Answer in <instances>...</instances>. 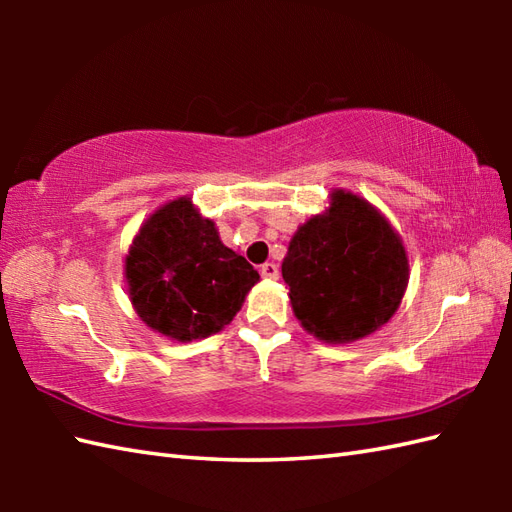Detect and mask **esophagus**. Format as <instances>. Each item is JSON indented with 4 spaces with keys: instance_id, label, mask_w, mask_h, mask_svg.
Wrapping results in <instances>:
<instances>
[{
    "instance_id": "obj_1",
    "label": "esophagus",
    "mask_w": 512,
    "mask_h": 512,
    "mask_svg": "<svg viewBox=\"0 0 512 512\" xmlns=\"http://www.w3.org/2000/svg\"><path fill=\"white\" fill-rule=\"evenodd\" d=\"M262 277H266V279H279V266L273 264V262H266L262 266Z\"/></svg>"
}]
</instances>
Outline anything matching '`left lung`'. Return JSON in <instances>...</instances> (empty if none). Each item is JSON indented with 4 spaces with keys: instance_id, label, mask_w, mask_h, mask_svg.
Listing matches in <instances>:
<instances>
[{
    "instance_id": "1",
    "label": "left lung",
    "mask_w": 512,
    "mask_h": 512,
    "mask_svg": "<svg viewBox=\"0 0 512 512\" xmlns=\"http://www.w3.org/2000/svg\"><path fill=\"white\" fill-rule=\"evenodd\" d=\"M281 275L303 328L321 341L350 343L394 317L409 262L385 217L339 189L330 209L292 237Z\"/></svg>"
}]
</instances>
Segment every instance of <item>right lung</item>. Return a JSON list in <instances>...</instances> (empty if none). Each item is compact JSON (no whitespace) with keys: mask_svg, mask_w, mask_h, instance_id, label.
I'll use <instances>...</instances> for the list:
<instances>
[{"mask_svg":"<svg viewBox=\"0 0 512 512\" xmlns=\"http://www.w3.org/2000/svg\"><path fill=\"white\" fill-rule=\"evenodd\" d=\"M138 317L176 341L206 339L233 321L259 273L222 244L189 198L162 206L125 259Z\"/></svg>","mask_w":512,"mask_h":512,"instance_id":"1","label":"right lung"}]
</instances>
